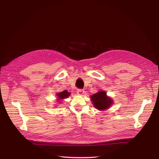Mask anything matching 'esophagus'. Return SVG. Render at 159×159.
Listing matches in <instances>:
<instances>
[{"instance_id": "obj_1", "label": "esophagus", "mask_w": 159, "mask_h": 159, "mask_svg": "<svg viewBox=\"0 0 159 159\" xmlns=\"http://www.w3.org/2000/svg\"><path fill=\"white\" fill-rule=\"evenodd\" d=\"M77 93L78 95H82L84 93V89H77Z\"/></svg>"}]
</instances>
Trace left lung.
Segmentation results:
<instances>
[{
	"label": "left lung",
	"mask_w": 159,
	"mask_h": 159,
	"mask_svg": "<svg viewBox=\"0 0 159 159\" xmlns=\"http://www.w3.org/2000/svg\"><path fill=\"white\" fill-rule=\"evenodd\" d=\"M91 100L94 107L98 110H106L113 104V100L106 95L104 91H98L91 95Z\"/></svg>",
	"instance_id": "left-lung-1"
}]
</instances>
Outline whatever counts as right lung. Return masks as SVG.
I'll use <instances>...</instances> for the list:
<instances>
[{
	"label": "right lung",
	"mask_w": 159,
	"mask_h": 159,
	"mask_svg": "<svg viewBox=\"0 0 159 159\" xmlns=\"http://www.w3.org/2000/svg\"><path fill=\"white\" fill-rule=\"evenodd\" d=\"M58 99L60 100H62V99H64L67 97H68L70 95V93L68 92V91L66 90H64L62 92H61V93H58L57 94Z\"/></svg>",
	"instance_id": "add662e5"
}]
</instances>
